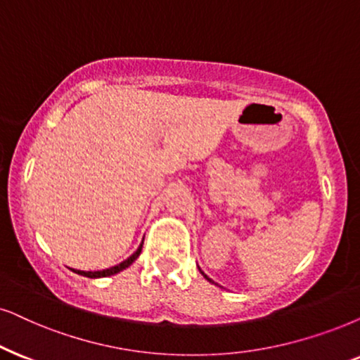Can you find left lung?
Here are the masks:
<instances>
[{
    "label": "left lung",
    "mask_w": 360,
    "mask_h": 360,
    "mask_svg": "<svg viewBox=\"0 0 360 360\" xmlns=\"http://www.w3.org/2000/svg\"><path fill=\"white\" fill-rule=\"evenodd\" d=\"M199 272H201V274H202V276H204V279H207V281H209V282H211V284H216V282H214V281H212V279H211V277H207V276H206V274H204V272H202V271H201V267H199ZM216 285H217V284H216Z\"/></svg>",
    "instance_id": "obj_1"
}]
</instances>
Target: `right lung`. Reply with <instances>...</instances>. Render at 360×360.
<instances>
[{"label": "right lung", "instance_id": "add662e5", "mask_svg": "<svg viewBox=\"0 0 360 360\" xmlns=\"http://www.w3.org/2000/svg\"><path fill=\"white\" fill-rule=\"evenodd\" d=\"M141 249H143V244H139V248L136 249V252L133 254V256H129V257L126 259V261H122V262L117 264V266L109 267V269H104V271H78V269H72V272H76V274H79V276L89 277V279H98V277H108V276L117 274V272L124 271L126 267H129L131 264H133V262L136 261V259L139 257Z\"/></svg>", "mask_w": 360, "mask_h": 360}]
</instances>
